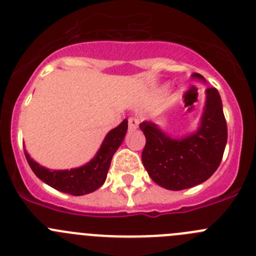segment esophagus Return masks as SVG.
<instances>
[{
	"mask_svg": "<svg viewBox=\"0 0 256 256\" xmlns=\"http://www.w3.org/2000/svg\"><path fill=\"white\" fill-rule=\"evenodd\" d=\"M139 126V120L136 117H130L128 118V130H136Z\"/></svg>",
	"mask_w": 256,
	"mask_h": 256,
	"instance_id": "esophagus-1",
	"label": "esophagus"
}]
</instances>
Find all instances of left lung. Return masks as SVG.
I'll return each mask as SVG.
<instances>
[{"label":"left lung","instance_id":"8db88e82","mask_svg":"<svg viewBox=\"0 0 256 256\" xmlns=\"http://www.w3.org/2000/svg\"><path fill=\"white\" fill-rule=\"evenodd\" d=\"M193 78L204 80L200 74ZM146 144L142 160L150 178L166 190H182L204 183L218 168L228 142V125L216 88L206 90V104L196 132L173 139L150 121L140 124Z\"/></svg>","mask_w":256,"mask_h":256}]
</instances>
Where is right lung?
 I'll return each instance as SVG.
<instances>
[{"mask_svg":"<svg viewBox=\"0 0 256 256\" xmlns=\"http://www.w3.org/2000/svg\"><path fill=\"white\" fill-rule=\"evenodd\" d=\"M126 131L128 120H124L117 128L107 134L101 148L92 160L80 168L70 170H50L32 160L25 150L26 160L35 176L54 190L72 196L88 194L98 190L106 180L112 156L122 144Z\"/></svg>","mask_w":256,"mask_h":256,"instance_id":"right-lung-1","label":"right lung"}]
</instances>
